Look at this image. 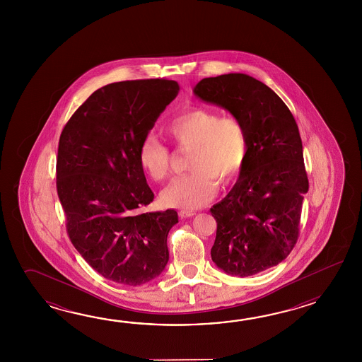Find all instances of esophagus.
<instances>
[{
  "label": "esophagus",
  "mask_w": 362,
  "mask_h": 362,
  "mask_svg": "<svg viewBox=\"0 0 362 362\" xmlns=\"http://www.w3.org/2000/svg\"><path fill=\"white\" fill-rule=\"evenodd\" d=\"M194 215H195V212H194V211H190V209H180V211H178V216H180L181 218L192 217V216Z\"/></svg>",
  "instance_id": "obj_1"
}]
</instances>
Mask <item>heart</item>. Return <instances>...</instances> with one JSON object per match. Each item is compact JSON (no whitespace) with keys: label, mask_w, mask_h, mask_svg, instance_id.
Listing matches in <instances>:
<instances>
[{"label":"heart","mask_w":362,"mask_h":362,"mask_svg":"<svg viewBox=\"0 0 362 362\" xmlns=\"http://www.w3.org/2000/svg\"><path fill=\"white\" fill-rule=\"evenodd\" d=\"M181 148L190 147L187 168L162 192L170 207L194 209L207 204L215 197L217 182H230L246 163L248 137L238 117L194 108L175 116L164 128ZM141 167L154 181L170 175V151L153 134L142 139L139 148Z\"/></svg>","instance_id":"1"}]
</instances>
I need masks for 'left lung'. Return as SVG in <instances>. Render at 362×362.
<instances>
[{
    "label": "left lung",
    "mask_w": 362,
    "mask_h": 362,
    "mask_svg": "<svg viewBox=\"0 0 362 362\" xmlns=\"http://www.w3.org/2000/svg\"><path fill=\"white\" fill-rule=\"evenodd\" d=\"M194 94L245 125L248 154L229 194L211 208V256L225 273L248 277L285 260L299 237L307 172L298 124L269 86L245 74L206 77Z\"/></svg>",
    "instance_id": "8db88e82"
}]
</instances>
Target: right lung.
Returning <instances> with one entry per match:
<instances>
[{"label": "right lung", "instance_id": "1", "mask_svg": "<svg viewBox=\"0 0 362 362\" xmlns=\"http://www.w3.org/2000/svg\"><path fill=\"white\" fill-rule=\"evenodd\" d=\"M178 90L164 78L106 85L62 131L57 192L69 239L93 269L119 285L153 281L170 259L167 237L177 212H141L154 192L139 148Z\"/></svg>", "mask_w": 362, "mask_h": 362}]
</instances>
